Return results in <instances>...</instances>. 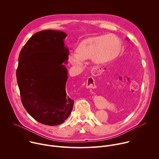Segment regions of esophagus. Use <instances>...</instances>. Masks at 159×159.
<instances>
[{"label": "esophagus", "instance_id": "obj_1", "mask_svg": "<svg viewBox=\"0 0 159 159\" xmlns=\"http://www.w3.org/2000/svg\"><path fill=\"white\" fill-rule=\"evenodd\" d=\"M102 73V69L99 67H94L91 70V74L93 76H98L100 75ZM86 87L87 88H91V89H96V85L95 84L94 79L93 77H89L87 80L86 83Z\"/></svg>", "mask_w": 159, "mask_h": 159}]
</instances>
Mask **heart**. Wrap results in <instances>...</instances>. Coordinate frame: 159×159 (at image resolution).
Wrapping results in <instances>:
<instances>
[{
	"instance_id": "heart-1",
	"label": "heart",
	"mask_w": 159,
	"mask_h": 159,
	"mask_svg": "<svg viewBox=\"0 0 159 159\" xmlns=\"http://www.w3.org/2000/svg\"><path fill=\"white\" fill-rule=\"evenodd\" d=\"M121 42L114 34L90 37L79 43L75 54L69 55V61L74 65H81L83 61L92 59L93 62L104 65L115 60L120 53Z\"/></svg>"
}]
</instances>
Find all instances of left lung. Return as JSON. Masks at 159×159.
<instances>
[{"mask_svg":"<svg viewBox=\"0 0 159 159\" xmlns=\"http://www.w3.org/2000/svg\"><path fill=\"white\" fill-rule=\"evenodd\" d=\"M121 66H120L119 71L120 73L121 74H125V75L124 76L125 78V77H128V76H132L134 77V72H133L134 70V65H128V63H126L125 62H123V63L121 64ZM125 80V79H124ZM128 80H129V79L128 78Z\"/></svg>","mask_w":159,"mask_h":159,"instance_id":"8db88e82","label":"left lung"}]
</instances>
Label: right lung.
Returning a JSON list of instances; mask_svg holds the SVG:
<instances>
[{
  "instance_id": "obj_1",
  "label": "right lung",
  "mask_w": 159,
  "mask_h": 159,
  "mask_svg": "<svg viewBox=\"0 0 159 159\" xmlns=\"http://www.w3.org/2000/svg\"><path fill=\"white\" fill-rule=\"evenodd\" d=\"M66 36L57 30L39 31L29 39L19 56L16 77L22 103L35 120L46 125L63 123L74 106L65 90Z\"/></svg>"
}]
</instances>
